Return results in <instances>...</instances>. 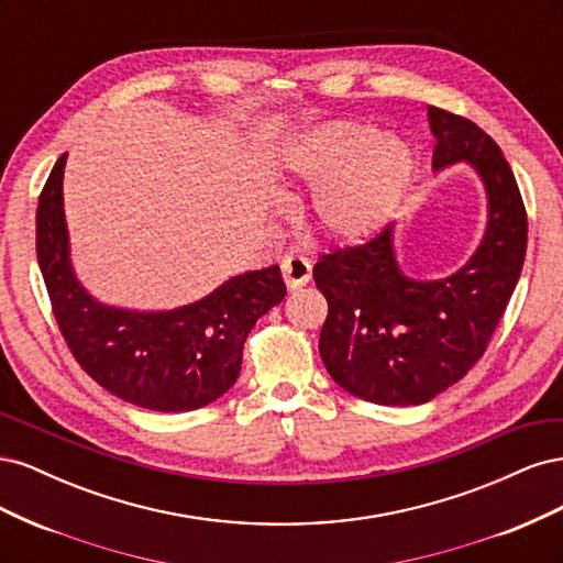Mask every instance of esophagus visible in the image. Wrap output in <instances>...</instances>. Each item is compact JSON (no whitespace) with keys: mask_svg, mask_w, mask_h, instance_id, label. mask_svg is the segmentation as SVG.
<instances>
[{"mask_svg":"<svg viewBox=\"0 0 563 563\" xmlns=\"http://www.w3.org/2000/svg\"><path fill=\"white\" fill-rule=\"evenodd\" d=\"M282 277L288 288H300L312 279V265L302 255H286L282 261Z\"/></svg>","mask_w":563,"mask_h":563,"instance_id":"esophagus-1","label":"esophagus"}]
</instances>
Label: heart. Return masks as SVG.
<instances>
[{
    "mask_svg": "<svg viewBox=\"0 0 563 563\" xmlns=\"http://www.w3.org/2000/svg\"><path fill=\"white\" fill-rule=\"evenodd\" d=\"M286 168L316 187L317 228L338 244H362L383 232L413 183V152L376 126L333 119L291 143Z\"/></svg>",
    "mask_w": 563,
    "mask_h": 563,
    "instance_id": "b5f03b06",
    "label": "heart"
}]
</instances>
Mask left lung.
Masks as SVG:
<instances>
[{"mask_svg": "<svg viewBox=\"0 0 563 563\" xmlns=\"http://www.w3.org/2000/svg\"><path fill=\"white\" fill-rule=\"evenodd\" d=\"M432 168L467 162L482 178L488 216L472 258L451 277H406L387 225L362 246L321 255L314 284L329 302L319 354L350 395L383 406H418L482 360L519 282L528 223L512 168L470 119L428 108Z\"/></svg>", "mask_w": 563, "mask_h": 563, "instance_id": "left-lung-1", "label": "left lung"}]
</instances>
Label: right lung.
Returning a JSON list of instances; mask_svg holds the SVG:
<instances>
[{
  "mask_svg": "<svg viewBox=\"0 0 563 563\" xmlns=\"http://www.w3.org/2000/svg\"><path fill=\"white\" fill-rule=\"evenodd\" d=\"M60 155L40 195L37 263L58 329L79 366L114 397L150 411H195L242 371L251 329L286 296L279 265L244 272L176 310L141 312L96 300L77 279L63 211Z\"/></svg>",
  "mask_w": 563,
  "mask_h": 563,
  "instance_id": "right-lung-1",
  "label": "right lung"
}]
</instances>
